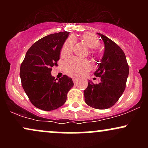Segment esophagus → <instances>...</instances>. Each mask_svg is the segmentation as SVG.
<instances>
[{
	"instance_id": "34e87169",
	"label": "esophagus",
	"mask_w": 148,
	"mask_h": 148,
	"mask_svg": "<svg viewBox=\"0 0 148 148\" xmlns=\"http://www.w3.org/2000/svg\"><path fill=\"white\" fill-rule=\"evenodd\" d=\"M73 81H74V84H76L78 82V79H73Z\"/></svg>"
}]
</instances>
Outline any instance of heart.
Segmentation results:
<instances>
[{"mask_svg":"<svg viewBox=\"0 0 148 148\" xmlns=\"http://www.w3.org/2000/svg\"><path fill=\"white\" fill-rule=\"evenodd\" d=\"M81 40L89 48H90L89 52L90 55L95 58L97 57L98 53L97 51L96 48L99 47V40L97 35L92 33H86L81 35ZM74 41L75 40L74 37L72 36H70L67 39L61 49V55L67 56L72 52ZM64 69L66 74L68 75L73 77H79L90 69V64L88 60L71 58L64 62Z\"/></svg>","mask_w":148,"mask_h":148,"instance_id":"obj_1","label":"heart"}]
</instances>
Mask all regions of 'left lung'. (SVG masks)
<instances>
[{
	"mask_svg": "<svg viewBox=\"0 0 148 148\" xmlns=\"http://www.w3.org/2000/svg\"><path fill=\"white\" fill-rule=\"evenodd\" d=\"M104 43L105 50L98 69L94 73L101 78L99 84L88 81L85 90V101L88 106L97 109H106L115 104L125 91L129 65L125 53L111 39L97 33Z\"/></svg>",
	"mask_w": 148,
	"mask_h": 148,
	"instance_id": "obj_1",
	"label": "left lung"
}]
</instances>
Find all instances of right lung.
Instances as JSON below:
<instances>
[{"mask_svg": "<svg viewBox=\"0 0 148 148\" xmlns=\"http://www.w3.org/2000/svg\"><path fill=\"white\" fill-rule=\"evenodd\" d=\"M69 32H60L42 37L30 47L20 67L21 85L30 102L43 111L62 106L74 86L72 79L63 75L57 79L51 76L58 66L60 50Z\"/></svg>", "mask_w": 148, "mask_h": 148, "instance_id": "add662e5", "label": "right lung"}]
</instances>
